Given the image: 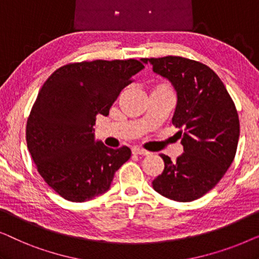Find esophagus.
I'll return each mask as SVG.
<instances>
[{"mask_svg":"<svg viewBox=\"0 0 259 259\" xmlns=\"http://www.w3.org/2000/svg\"><path fill=\"white\" fill-rule=\"evenodd\" d=\"M132 152H133L134 154H141V155H148V154H151L150 152L146 151V150H144V148H140V147H133V148H132Z\"/></svg>","mask_w":259,"mask_h":259,"instance_id":"obj_1","label":"esophagus"}]
</instances>
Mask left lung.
Returning a JSON list of instances; mask_svg holds the SVG:
<instances>
[{
    "label": "left lung",
    "mask_w": 259,
    "mask_h": 259,
    "mask_svg": "<svg viewBox=\"0 0 259 259\" xmlns=\"http://www.w3.org/2000/svg\"><path fill=\"white\" fill-rule=\"evenodd\" d=\"M177 92L172 123L180 130L184 153L165 168L153 189L168 199L192 201L213 189L235 159L239 139L236 106L219 76L204 63L182 56L141 59Z\"/></svg>",
    "instance_id": "obj_1"
}]
</instances>
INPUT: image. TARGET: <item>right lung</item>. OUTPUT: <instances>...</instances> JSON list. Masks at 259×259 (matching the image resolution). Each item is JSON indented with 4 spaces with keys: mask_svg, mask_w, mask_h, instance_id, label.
I'll use <instances>...</instances> for the list:
<instances>
[{
    "mask_svg": "<svg viewBox=\"0 0 259 259\" xmlns=\"http://www.w3.org/2000/svg\"><path fill=\"white\" fill-rule=\"evenodd\" d=\"M141 69L134 59L69 63L38 92L27 120V146L40 176L62 198L81 203L105 193L131 158L127 146L114 150L95 141L93 126Z\"/></svg>",
    "mask_w": 259,
    "mask_h": 259,
    "instance_id": "obj_1",
    "label": "right lung"
}]
</instances>
